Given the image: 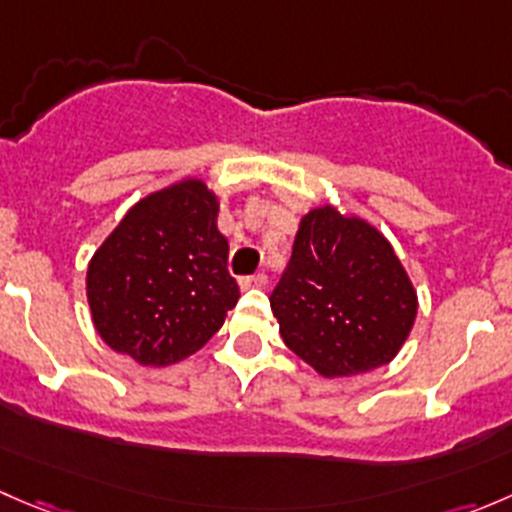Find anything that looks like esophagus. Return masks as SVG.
I'll return each instance as SVG.
<instances>
[{
  "mask_svg": "<svg viewBox=\"0 0 512 512\" xmlns=\"http://www.w3.org/2000/svg\"><path fill=\"white\" fill-rule=\"evenodd\" d=\"M242 289H262L267 287V275H262V272H257V275L252 277H245V280L240 282Z\"/></svg>",
  "mask_w": 512,
  "mask_h": 512,
  "instance_id": "esophagus-1",
  "label": "esophagus"
}]
</instances>
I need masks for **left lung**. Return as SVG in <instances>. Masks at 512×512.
Masks as SVG:
<instances>
[{"label": "left lung", "instance_id": "1", "mask_svg": "<svg viewBox=\"0 0 512 512\" xmlns=\"http://www.w3.org/2000/svg\"><path fill=\"white\" fill-rule=\"evenodd\" d=\"M270 304L282 342L324 379L389 364L418 314L414 282L384 232L332 203L299 218Z\"/></svg>", "mask_w": 512, "mask_h": 512}]
</instances>
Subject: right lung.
<instances>
[{
	"label": "right lung",
	"instance_id": "add662e5",
	"mask_svg": "<svg viewBox=\"0 0 512 512\" xmlns=\"http://www.w3.org/2000/svg\"><path fill=\"white\" fill-rule=\"evenodd\" d=\"M220 198L180 178L133 203L86 270L98 337L141 366H170L208 344L237 304L218 230Z\"/></svg>",
	"mask_w": 512,
	"mask_h": 512
}]
</instances>
